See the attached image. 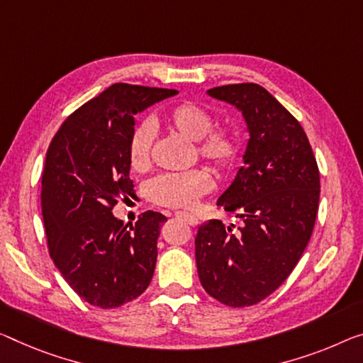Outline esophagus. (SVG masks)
I'll return each mask as SVG.
<instances>
[{
  "mask_svg": "<svg viewBox=\"0 0 363 363\" xmlns=\"http://www.w3.org/2000/svg\"><path fill=\"white\" fill-rule=\"evenodd\" d=\"M175 217H178V219L185 220L186 224H189L191 227H196L198 225V219L194 217L193 214H188V213H175Z\"/></svg>",
  "mask_w": 363,
  "mask_h": 363,
  "instance_id": "esophagus-1",
  "label": "esophagus"
}]
</instances>
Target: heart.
I'll use <instances>...</instances> for the list:
<instances>
[{
	"instance_id": "heart-1",
	"label": "heart",
	"mask_w": 363,
	"mask_h": 363,
	"mask_svg": "<svg viewBox=\"0 0 363 363\" xmlns=\"http://www.w3.org/2000/svg\"><path fill=\"white\" fill-rule=\"evenodd\" d=\"M164 123L172 131L194 141L196 154L217 174H227L237 165L242 155V143L235 131L225 125H213L209 110L191 102H182L164 113ZM155 131L149 121L133 126L128 138V162L135 172H146L152 160ZM209 175L203 170L185 174H165L147 183V198L154 204L172 209H186L209 193Z\"/></svg>"
}]
</instances>
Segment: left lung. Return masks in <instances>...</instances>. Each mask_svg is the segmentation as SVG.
Masks as SVG:
<instances>
[{
	"label": "left lung",
	"instance_id": "obj_1",
	"mask_svg": "<svg viewBox=\"0 0 363 363\" xmlns=\"http://www.w3.org/2000/svg\"><path fill=\"white\" fill-rule=\"evenodd\" d=\"M243 111L250 130L245 165L217 206L242 227L209 220L194 240L201 286L217 302L252 306L279 289L313 232L320 170L302 125L255 82L209 89Z\"/></svg>",
	"mask_w": 363,
	"mask_h": 363
}]
</instances>
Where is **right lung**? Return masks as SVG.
<instances>
[{"label":"right lung","mask_w":363,"mask_h":363,"mask_svg":"<svg viewBox=\"0 0 363 363\" xmlns=\"http://www.w3.org/2000/svg\"><path fill=\"white\" fill-rule=\"evenodd\" d=\"M175 94L116 82L72 111L48 146L40 196L48 253L94 306L131 302L152 279L167 217L147 211L128 227L111 209L133 194L126 150L135 113Z\"/></svg>","instance_id":"right-lung-1"}]
</instances>
